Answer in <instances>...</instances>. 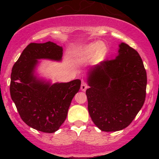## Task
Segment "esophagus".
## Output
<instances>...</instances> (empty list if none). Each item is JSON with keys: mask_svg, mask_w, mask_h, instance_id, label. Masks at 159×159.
<instances>
[{"mask_svg": "<svg viewBox=\"0 0 159 159\" xmlns=\"http://www.w3.org/2000/svg\"><path fill=\"white\" fill-rule=\"evenodd\" d=\"M88 87H89V86H88V84H87V83L85 82V81H81V89L82 90V91H85V90L88 89Z\"/></svg>", "mask_w": 159, "mask_h": 159, "instance_id": "esophagus-1", "label": "esophagus"}]
</instances>
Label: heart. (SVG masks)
I'll return each mask as SVG.
<instances>
[{"mask_svg":"<svg viewBox=\"0 0 159 159\" xmlns=\"http://www.w3.org/2000/svg\"><path fill=\"white\" fill-rule=\"evenodd\" d=\"M102 49H103V46L100 43L90 44V45L86 46L78 51L75 55V58L78 62L87 61L90 59L93 58L94 56L97 55L98 57L101 56L102 53Z\"/></svg>","mask_w":159,"mask_h":159,"instance_id":"obj_1","label":"heart"}]
</instances>
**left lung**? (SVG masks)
<instances>
[{
	"instance_id": "1",
	"label": "left lung",
	"mask_w": 159,
	"mask_h": 159,
	"mask_svg": "<svg viewBox=\"0 0 159 159\" xmlns=\"http://www.w3.org/2000/svg\"><path fill=\"white\" fill-rule=\"evenodd\" d=\"M118 55L91 68L86 90L88 109L94 124L104 131L129 125L143 106L147 75L138 51L121 43Z\"/></svg>"
}]
</instances>
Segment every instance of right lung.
Wrapping results in <instances>:
<instances>
[{"label":"right lung","instance_id":"right-lung-1","mask_svg":"<svg viewBox=\"0 0 159 159\" xmlns=\"http://www.w3.org/2000/svg\"><path fill=\"white\" fill-rule=\"evenodd\" d=\"M63 49L54 43H30L14 63L10 93L20 117L38 131L53 133L65 121L72 98L81 87L79 79L51 84L37 79L38 59L60 61Z\"/></svg>","mask_w":159,"mask_h":159}]
</instances>
